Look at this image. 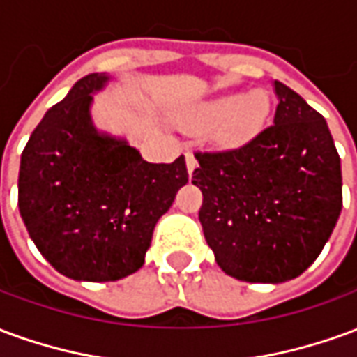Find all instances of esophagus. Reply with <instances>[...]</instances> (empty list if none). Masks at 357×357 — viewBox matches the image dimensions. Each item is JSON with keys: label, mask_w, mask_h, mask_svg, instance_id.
I'll return each instance as SVG.
<instances>
[{"label": "esophagus", "mask_w": 357, "mask_h": 357, "mask_svg": "<svg viewBox=\"0 0 357 357\" xmlns=\"http://www.w3.org/2000/svg\"><path fill=\"white\" fill-rule=\"evenodd\" d=\"M185 162H187V172H189V174H193L195 168L199 166V162H197V158H195L193 153H185Z\"/></svg>", "instance_id": "esophagus-1"}]
</instances>
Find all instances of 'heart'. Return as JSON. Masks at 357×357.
Wrapping results in <instances>:
<instances>
[{
	"instance_id": "1",
	"label": "heart",
	"mask_w": 357,
	"mask_h": 357,
	"mask_svg": "<svg viewBox=\"0 0 357 357\" xmlns=\"http://www.w3.org/2000/svg\"><path fill=\"white\" fill-rule=\"evenodd\" d=\"M271 99L268 91L225 93L201 102L185 116L191 130H210V139L220 149H239L256 139L268 124Z\"/></svg>"
}]
</instances>
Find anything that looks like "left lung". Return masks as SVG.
<instances>
[{"instance_id": "obj_1", "label": "left lung", "mask_w": 357, "mask_h": 357, "mask_svg": "<svg viewBox=\"0 0 357 357\" xmlns=\"http://www.w3.org/2000/svg\"><path fill=\"white\" fill-rule=\"evenodd\" d=\"M273 126L248 145L195 153L204 239L227 275L283 283L304 273L342 210L340 156L325 118L273 82Z\"/></svg>"}]
</instances>
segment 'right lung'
Here are the masks:
<instances>
[{
	"instance_id": "1",
	"label": "right lung",
	"mask_w": 357,
	"mask_h": 357,
	"mask_svg": "<svg viewBox=\"0 0 357 357\" xmlns=\"http://www.w3.org/2000/svg\"><path fill=\"white\" fill-rule=\"evenodd\" d=\"M88 74L36 126L20 156L19 210L30 239L59 273L116 281L145 264L156 222L185 185V158L151 164L126 139L97 132Z\"/></svg>"
}]
</instances>
